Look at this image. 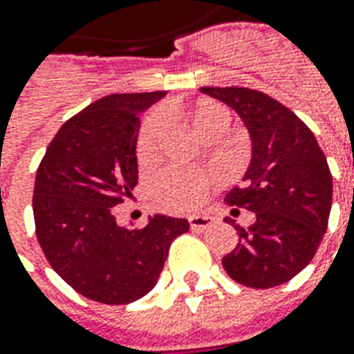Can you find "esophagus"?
Returning a JSON list of instances; mask_svg holds the SVG:
<instances>
[{"label": "esophagus", "instance_id": "1", "mask_svg": "<svg viewBox=\"0 0 354 354\" xmlns=\"http://www.w3.org/2000/svg\"><path fill=\"white\" fill-rule=\"evenodd\" d=\"M212 220L209 216H201V214H195V216H189V228L197 230V232H203V230L211 228Z\"/></svg>", "mask_w": 354, "mask_h": 354}]
</instances>
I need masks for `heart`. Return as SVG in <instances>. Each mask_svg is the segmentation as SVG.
<instances>
[{"label": "heart", "instance_id": "heart-1", "mask_svg": "<svg viewBox=\"0 0 354 354\" xmlns=\"http://www.w3.org/2000/svg\"><path fill=\"white\" fill-rule=\"evenodd\" d=\"M194 124L197 132L207 140L211 136H224L230 130L232 117L228 109L218 103H207L195 111ZM169 128V117L165 111H155L145 118L138 132L136 151L140 160H151L159 151L162 136ZM211 180L205 174L185 172L180 169H167L153 182L155 197L165 209L170 211H189L203 203Z\"/></svg>", "mask_w": 354, "mask_h": 354}]
</instances>
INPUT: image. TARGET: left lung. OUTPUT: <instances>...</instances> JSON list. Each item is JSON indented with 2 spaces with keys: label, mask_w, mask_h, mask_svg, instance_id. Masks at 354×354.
<instances>
[{
  "label": "left lung",
  "mask_w": 354,
  "mask_h": 354,
  "mask_svg": "<svg viewBox=\"0 0 354 354\" xmlns=\"http://www.w3.org/2000/svg\"><path fill=\"white\" fill-rule=\"evenodd\" d=\"M245 122L253 159L243 185L224 201L254 212L249 228L237 230L236 249L222 259L232 280L254 289L286 283L313 261L332 209V172L315 134L301 118L259 90L207 88ZM236 212V209H234Z\"/></svg>",
  "instance_id": "1"
}]
</instances>
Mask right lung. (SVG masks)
Segmentation results:
<instances>
[{
  "label": "right lung",
  "instance_id": "add662e5",
  "mask_svg": "<svg viewBox=\"0 0 354 354\" xmlns=\"http://www.w3.org/2000/svg\"><path fill=\"white\" fill-rule=\"evenodd\" d=\"M165 91L113 93L68 118L39 162L34 184L36 237L51 268L84 297L126 305L159 280L185 218L155 214L143 228L118 226L113 207L138 184L142 111Z\"/></svg>",
  "mask_w": 354,
  "mask_h": 354
}]
</instances>
